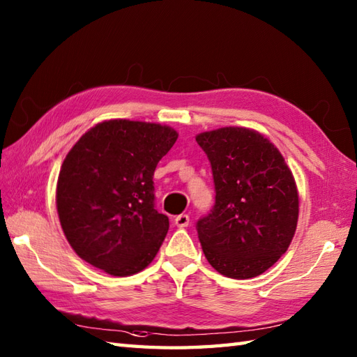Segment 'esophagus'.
I'll list each match as a JSON object with an SVG mask.
<instances>
[{
	"label": "esophagus",
	"mask_w": 357,
	"mask_h": 357,
	"mask_svg": "<svg viewBox=\"0 0 357 357\" xmlns=\"http://www.w3.org/2000/svg\"><path fill=\"white\" fill-rule=\"evenodd\" d=\"M174 224H176V227H179V229H184V227L190 224V216L185 213L178 215L176 218H174Z\"/></svg>",
	"instance_id": "1"
}]
</instances>
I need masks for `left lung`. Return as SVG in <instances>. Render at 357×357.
Masks as SVG:
<instances>
[{"label":"left lung","instance_id":"8db88e82","mask_svg":"<svg viewBox=\"0 0 357 357\" xmlns=\"http://www.w3.org/2000/svg\"><path fill=\"white\" fill-rule=\"evenodd\" d=\"M215 183V206L196 222L207 261L233 279L259 276L294 236L299 196L282 155L255 130L224 127L196 136Z\"/></svg>","mask_w":357,"mask_h":357}]
</instances>
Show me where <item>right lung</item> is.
I'll return each mask as SVG.
<instances>
[{
    "label": "right lung",
    "mask_w": 357,
    "mask_h": 357,
    "mask_svg": "<svg viewBox=\"0 0 357 357\" xmlns=\"http://www.w3.org/2000/svg\"><path fill=\"white\" fill-rule=\"evenodd\" d=\"M176 139L167 126L110 119L72 147L56 207L81 259L113 276L135 275L153 261L169 231V218L155 208L153 173Z\"/></svg>",
    "instance_id": "right-lung-1"
}]
</instances>
